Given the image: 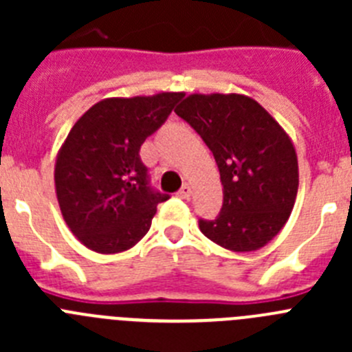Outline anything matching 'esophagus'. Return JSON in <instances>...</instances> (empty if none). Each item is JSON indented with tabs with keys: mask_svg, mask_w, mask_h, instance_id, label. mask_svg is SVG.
<instances>
[{
	"mask_svg": "<svg viewBox=\"0 0 352 352\" xmlns=\"http://www.w3.org/2000/svg\"><path fill=\"white\" fill-rule=\"evenodd\" d=\"M178 194H179V197H182V199H188L192 195V186L188 185V183H185V185L182 186V190H179Z\"/></svg>",
	"mask_w": 352,
	"mask_h": 352,
	"instance_id": "34e87169",
	"label": "esophagus"
}]
</instances>
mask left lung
I'll use <instances>...</instances> for the list:
<instances>
[{
  "mask_svg": "<svg viewBox=\"0 0 352 352\" xmlns=\"http://www.w3.org/2000/svg\"><path fill=\"white\" fill-rule=\"evenodd\" d=\"M174 113L194 126L219 166L222 211L199 220L201 232L231 252L268 245L296 203L300 173L289 133L241 93H192Z\"/></svg>",
  "mask_w": 352,
  "mask_h": 352,
  "instance_id": "1",
  "label": "left lung"
}]
</instances>
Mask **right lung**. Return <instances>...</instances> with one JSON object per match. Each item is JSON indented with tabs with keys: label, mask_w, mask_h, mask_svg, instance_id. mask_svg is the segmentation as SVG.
I'll use <instances>...</instances> for the list:
<instances>
[{
	"label": "right lung",
	"mask_w": 352,
	"mask_h": 352,
	"mask_svg": "<svg viewBox=\"0 0 352 352\" xmlns=\"http://www.w3.org/2000/svg\"><path fill=\"white\" fill-rule=\"evenodd\" d=\"M182 96L104 98L74 123L56 157L54 186L63 220L86 248L120 254L149 231L169 195L149 190L139 151Z\"/></svg>",
	"instance_id": "add662e5"
}]
</instances>
